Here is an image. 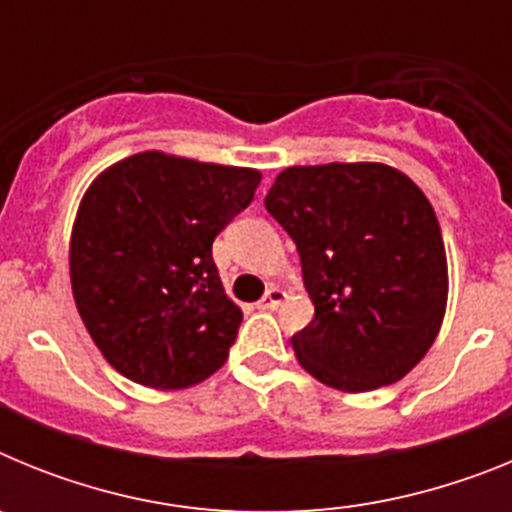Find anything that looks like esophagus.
Instances as JSON below:
<instances>
[{
  "label": "esophagus",
  "mask_w": 512,
  "mask_h": 512,
  "mask_svg": "<svg viewBox=\"0 0 512 512\" xmlns=\"http://www.w3.org/2000/svg\"><path fill=\"white\" fill-rule=\"evenodd\" d=\"M284 297H287V292H284V289L271 287L269 292H266V295L259 300V307L261 310H277V307L284 302Z\"/></svg>",
  "instance_id": "1"
}]
</instances>
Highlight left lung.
I'll list each match as a JSON object with an SVG mask.
<instances>
[{"instance_id":"8db88e82","label":"left lung","mask_w":512,"mask_h":512,"mask_svg":"<svg viewBox=\"0 0 512 512\" xmlns=\"http://www.w3.org/2000/svg\"><path fill=\"white\" fill-rule=\"evenodd\" d=\"M295 241L315 318L292 336L307 374L341 392L400 382L436 341L449 297L441 225L387 164L289 166L264 200Z\"/></svg>"}]
</instances>
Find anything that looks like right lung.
<instances>
[{
    "label": "right lung",
    "mask_w": 512,
    "mask_h": 512,
    "mask_svg": "<svg viewBox=\"0 0 512 512\" xmlns=\"http://www.w3.org/2000/svg\"><path fill=\"white\" fill-rule=\"evenodd\" d=\"M241 166L143 151L89 184L71 230L76 310L122 377L153 390L205 382L243 320L212 241L259 187Z\"/></svg>",
    "instance_id": "add662e5"
}]
</instances>
